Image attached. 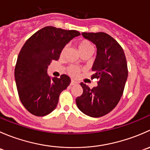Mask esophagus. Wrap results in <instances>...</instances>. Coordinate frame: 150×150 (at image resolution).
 <instances>
[{
    "instance_id": "esophagus-1",
    "label": "esophagus",
    "mask_w": 150,
    "mask_h": 150,
    "mask_svg": "<svg viewBox=\"0 0 150 150\" xmlns=\"http://www.w3.org/2000/svg\"><path fill=\"white\" fill-rule=\"evenodd\" d=\"M76 84H78V83L75 82V81H73V80H72V81H71L70 86H74V85H76Z\"/></svg>"
}]
</instances>
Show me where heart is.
Returning <instances> with one entry per match:
<instances>
[{
	"instance_id": "b5f03b06",
	"label": "heart",
	"mask_w": 150,
	"mask_h": 150,
	"mask_svg": "<svg viewBox=\"0 0 150 150\" xmlns=\"http://www.w3.org/2000/svg\"><path fill=\"white\" fill-rule=\"evenodd\" d=\"M67 49V46L64 47L62 51V54H64ZM78 49L80 52L83 53L85 51H90V50H93V47L92 46L91 43L86 40H83L78 43ZM67 72L72 77H75L79 73V69L75 66H69L67 68Z\"/></svg>"
}]
</instances>
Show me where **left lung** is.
<instances>
[{
  "mask_svg": "<svg viewBox=\"0 0 150 150\" xmlns=\"http://www.w3.org/2000/svg\"><path fill=\"white\" fill-rule=\"evenodd\" d=\"M82 35L96 46L91 79L96 78L98 86L91 89L81 83L83 92L75 101L86 115L102 117L116 107L123 93L128 78L126 58L120 45L107 33H83Z\"/></svg>",
  "mask_w": 150,
  "mask_h": 150,
  "instance_id": "obj_1",
  "label": "left lung"
}]
</instances>
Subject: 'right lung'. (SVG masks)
Returning <instances> with one entry per match:
<instances>
[{
    "label": "right lung",
    "mask_w": 150,
    "mask_h": 150,
    "mask_svg": "<svg viewBox=\"0 0 150 150\" xmlns=\"http://www.w3.org/2000/svg\"><path fill=\"white\" fill-rule=\"evenodd\" d=\"M80 35L77 30L45 27L22 46L15 67V81L21 102L31 114L42 117L56 109L60 93L71 80L67 75L51 78L47 69L53 60L59 59L64 47Z\"/></svg>",
    "instance_id": "obj_1"
}]
</instances>
